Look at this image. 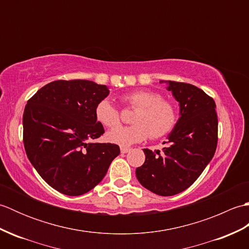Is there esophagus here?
Segmentation results:
<instances>
[{"label":"esophagus","mask_w":249,"mask_h":249,"mask_svg":"<svg viewBox=\"0 0 249 249\" xmlns=\"http://www.w3.org/2000/svg\"><path fill=\"white\" fill-rule=\"evenodd\" d=\"M129 151H130V149H127V147H121L122 154H126V153H128Z\"/></svg>","instance_id":"1"}]
</instances>
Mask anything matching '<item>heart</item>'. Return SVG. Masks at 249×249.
<instances>
[{
    "label": "heart",
    "instance_id": "heart-1",
    "mask_svg": "<svg viewBox=\"0 0 249 249\" xmlns=\"http://www.w3.org/2000/svg\"><path fill=\"white\" fill-rule=\"evenodd\" d=\"M122 100L128 107L136 109L131 119L133 126H121L109 130L106 138L120 146H130L144 141L147 136L157 139L170 133L177 123L176 107L168 100L161 99L156 92L136 89L126 93ZM95 116L106 127L120 124V112L110 99L105 98L95 107Z\"/></svg>",
    "mask_w": 249,
    "mask_h": 249
}]
</instances>
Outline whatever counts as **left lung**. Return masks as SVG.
I'll list each match as a JSON object with an SVG mask.
<instances>
[{
    "instance_id": "obj_1",
    "label": "left lung",
    "mask_w": 249,
    "mask_h": 249,
    "mask_svg": "<svg viewBox=\"0 0 249 249\" xmlns=\"http://www.w3.org/2000/svg\"><path fill=\"white\" fill-rule=\"evenodd\" d=\"M162 82L179 105V118L161 153L143 150L145 161L136 169V177L152 193L173 196L188 188L212 160L218 121L214 99L202 89L189 83Z\"/></svg>"
}]
</instances>
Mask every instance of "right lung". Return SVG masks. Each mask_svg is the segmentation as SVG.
Wrapping results in <instances>:
<instances>
[{"instance_id": "right-lung-1", "label": "right lung", "mask_w": 249, "mask_h": 249, "mask_svg": "<svg viewBox=\"0 0 249 249\" xmlns=\"http://www.w3.org/2000/svg\"><path fill=\"white\" fill-rule=\"evenodd\" d=\"M109 89L89 80H57L32 96L23 113V143L44 181L67 196L93 189L120 154L111 143H92L105 130L95 107Z\"/></svg>"}]
</instances>
